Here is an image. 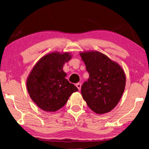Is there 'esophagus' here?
<instances>
[{
	"mask_svg": "<svg viewBox=\"0 0 149 149\" xmlns=\"http://www.w3.org/2000/svg\"><path fill=\"white\" fill-rule=\"evenodd\" d=\"M76 86H77V88H78L79 90L80 91L81 90V83H77Z\"/></svg>",
	"mask_w": 149,
	"mask_h": 149,
	"instance_id": "1",
	"label": "esophagus"
}]
</instances>
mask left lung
<instances>
[{
  "label": "left lung",
  "instance_id": "8db88e82",
  "mask_svg": "<svg viewBox=\"0 0 149 149\" xmlns=\"http://www.w3.org/2000/svg\"><path fill=\"white\" fill-rule=\"evenodd\" d=\"M89 77L81 86L87 104L97 114L110 112L123 95L125 75L121 67L98 52L81 53Z\"/></svg>",
  "mask_w": 149,
  "mask_h": 149
}]
</instances>
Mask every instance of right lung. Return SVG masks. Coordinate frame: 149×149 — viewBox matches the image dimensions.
<instances>
[{
  "label": "right lung",
  "instance_id": "right-lung-1",
  "mask_svg": "<svg viewBox=\"0 0 149 149\" xmlns=\"http://www.w3.org/2000/svg\"><path fill=\"white\" fill-rule=\"evenodd\" d=\"M68 53H52L40 59L27 79V89L31 99L38 107L47 112H55L66 104L77 87L65 79V62L70 60Z\"/></svg>",
  "mask_w": 149,
  "mask_h": 149
}]
</instances>
